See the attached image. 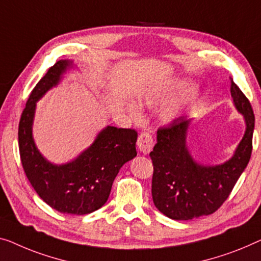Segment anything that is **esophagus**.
Returning a JSON list of instances; mask_svg holds the SVG:
<instances>
[{
	"mask_svg": "<svg viewBox=\"0 0 261 261\" xmlns=\"http://www.w3.org/2000/svg\"><path fill=\"white\" fill-rule=\"evenodd\" d=\"M153 144L154 142H153L152 136L147 134V132H143V134H141V136L138 137L137 146L138 149L141 150V152L144 154H147L151 150H152Z\"/></svg>",
	"mask_w": 261,
	"mask_h": 261,
	"instance_id": "1",
	"label": "esophagus"
}]
</instances>
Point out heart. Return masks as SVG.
<instances>
[{"label": "heart", "instance_id": "1", "mask_svg": "<svg viewBox=\"0 0 261 261\" xmlns=\"http://www.w3.org/2000/svg\"><path fill=\"white\" fill-rule=\"evenodd\" d=\"M185 85V82H177V83L163 84L158 85V87L146 89L145 91L138 96L139 106L151 108L157 106L159 103L165 102V100H168L171 97L176 95V93L182 90ZM197 96L198 92L194 89L185 91L180 97L172 100V102L169 103L168 106H165L159 111V118H161L163 123H172L173 120H176L182 114L185 108L190 106L197 98ZM126 110L134 119H139L142 117V111L137 104L127 103Z\"/></svg>", "mask_w": 261, "mask_h": 261}]
</instances>
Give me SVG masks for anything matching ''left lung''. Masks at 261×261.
<instances>
[{
    "instance_id": "left-lung-1",
    "label": "left lung",
    "mask_w": 261,
    "mask_h": 261,
    "mask_svg": "<svg viewBox=\"0 0 261 261\" xmlns=\"http://www.w3.org/2000/svg\"><path fill=\"white\" fill-rule=\"evenodd\" d=\"M233 104L246 124L244 137L228 161L204 165L188 147L191 118L180 117L157 131L150 157L153 164L152 199L163 215L174 220L208 216L220 207L250 162L254 114L250 100L231 80Z\"/></svg>"
}]
</instances>
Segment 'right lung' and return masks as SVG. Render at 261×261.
<instances>
[{
  "instance_id": "add662e5",
  "label": "right lung",
  "mask_w": 261,
  "mask_h": 261,
  "mask_svg": "<svg viewBox=\"0 0 261 261\" xmlns=\"http://www.w3.org/2000/svg\"><path fill=\"white\" fill-rule=\"evenodd\" d=\"M73 67V61L56 62L31 91L18 124V147L27 178L41 199L58 212L82 216L107 203L120 168L137 155L138 135L108 125L88 149L65 164H54L40 152L33 137L36 103Z\"/></svg>"
}]
</instances>
